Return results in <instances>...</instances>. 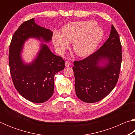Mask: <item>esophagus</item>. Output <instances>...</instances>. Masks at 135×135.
Masks as SVG:
<instances>
[{"mask_svg":"<svg viewBox=\"0 0 135 135\" xmlns=\"http://www.w3.org/2000/svg\"><path fill=\"white\" fill-rule=\"evenodd\" d=\"M70 64H71V63H70V61H65V67H69V66L70 65Z\"/></svg>","mask_w":135,"mask_h":135,"instance_id":"1","label":"esophagus"}]
</instances>
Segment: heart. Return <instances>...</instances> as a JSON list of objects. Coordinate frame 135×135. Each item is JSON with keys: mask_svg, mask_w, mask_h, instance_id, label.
I'll return each mask as SVG.
<instances>
[{"mask_svg": "<svg viewBox=\"0 0 135 135\" xmlns=\"http://www.w3.org/2000/svg\"><path fill=\"white\" fill-rule=\"evenodd\" d=\"M104 37V31L94 21L70 22L62 28V34L55 32L52 40L59 53H63L73 43V50L79 56L89 55Z\"/></svg>", "mask_w": 135, "mask_h": 135, "instance_id": "obj_1", "label": "heart"}]
</instances>
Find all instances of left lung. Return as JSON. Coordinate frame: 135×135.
<instances>
[{"label":"left lung","instance_id":"obj_1","mask_svg":"<svg viewBox=\"0 0 135 135\" xmlns=\"http://www.w3.org/2000/svg\"><path fill=\"white\" fill-rule=\"evenodd\" d=\"M122 61L119 35L111 25L109 38L98 51L74 62L77 97L87 103H94L106 97L117 83ZM101 63L104 65L100 66Z\"/></svg>","mask_w":135,"mask_h":135}]
</instances>
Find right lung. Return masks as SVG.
Masks as SVG:
<instances>
[{
	"mask_svg": "<svg viewBox=\"0 0 135 135\" xmlns=\"http://www.w3.org/2000/svg\"><path fill=\"white\" fill-rule=\"evenodd\" d=\"M53 33L36 24L35 18L23 22L12 36L9 46V66L16 89L22 97L35 103H43L54 93V76L65 68V61L44 43L35 59L30 64L22 60L23 45L29 38L49 42Z\"/></svg>",
	"mask_w": 135,
	"mask_h": 135,
	"instance_id": "obj_1",
	"label": "right lung"
}]
</instances>
